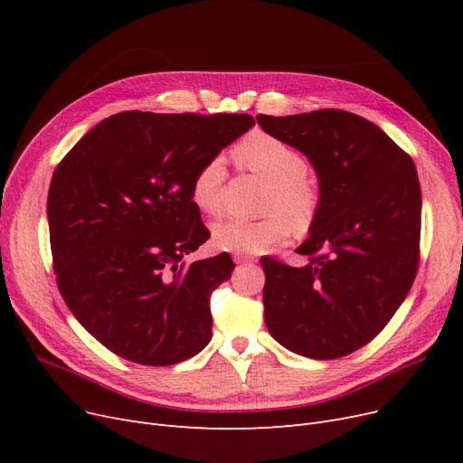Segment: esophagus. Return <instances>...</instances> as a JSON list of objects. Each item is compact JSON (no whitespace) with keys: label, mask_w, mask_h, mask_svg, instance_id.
Segmentation results:
<instances>
[{"label":"esophagus","mask_w":463,"mask_h":463,"mask_svg":"<svg viewBox=\"0 0 463 463\" xmlns=\"http://www.w3.org/2000/svg\"><path fill=\"white\" fill-rule=\"evenodd\" d=\"M234 260L238 264H246V262H255L257 259L251 257V255H246V253H234Z\"/></svg>","instance_id":"34e87169"}]
</instances>
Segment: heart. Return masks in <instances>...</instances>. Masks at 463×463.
Masks as SVG:
<instances>
[{
	"instance_id": "obj_1",
	"label": "heart",
	"mask_w": 463,
	"mask_h": 463,
	"mask_svg": "<svg viewBox=\"0 0 463 463\" xmlns=\"http://www.w3.org/2000/svg\"><path fill=\"white\" fill-rule=\"evenodd\" d=\"M236 161L260 175L270 184L264 212L269 215L248 222L225 217L212 227V240L219 250L236 253H260L283 244L298 231H307L319 213V193L306 180L309 165L306 157L285 140L269 133H251L234 148ZM227 163L222 156L206 159L191 180V201L204 213H217L223 204Z\"/></svg>"
}]
</instances>
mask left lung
<instances>
[{
    "label": "left lung",
    "mask_w": 463,
    "mask_h": 463,
    "mask_svg": "<svg viewBox=\"0 0 463 463\" xmlns=\"http://www.w3.org/2000/svg\"><path fill=\"white\" fill-rule=\"evenodd\" d=\"M262 131L300 150L321 208L297 253L300 269L262 257L266 328L288 351L332 360L370 344L419 270L420 184L412 159L366 118L323 109L257 116Z\"/></svg>",
    "instance_id": "left-lung-1"
}]
</instances>
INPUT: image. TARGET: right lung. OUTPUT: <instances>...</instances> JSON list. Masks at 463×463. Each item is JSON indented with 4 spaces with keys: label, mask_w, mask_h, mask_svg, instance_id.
<instances>
[{
    "label": "right lung",
    "mask_w": 463,
    "mask_h": 463,
    "mask_svg": "<svg viewBox=\"0 0 463 463\" xmlns=\"http://www.w3.org/2000/svg\"><path fill=\"white\" fill-rule=\"evenodd\" d=\"M251 126L250 114L126 110L56 166L46 215L58 288L114 354L173 366L208 345L210 295L234 262L222 253L185 264L210 238L191 180Z\"/></svg>",
    "instance_id": "obj_1"
}]
</instances>
